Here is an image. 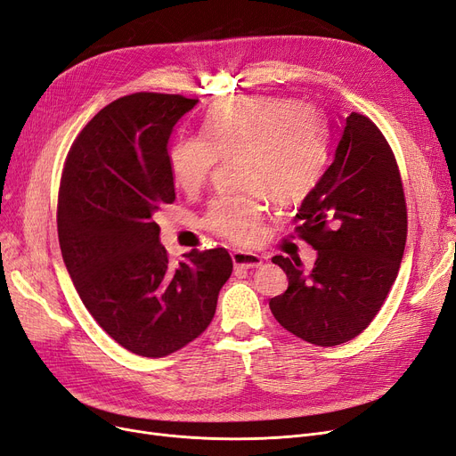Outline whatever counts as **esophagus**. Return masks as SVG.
<instances>
[{
  "instance_id": "34e87169",
  "label": "esophagus",
  "mask_w": 456,
  "mask_h": 456,
  "mask_svg": "<svg viewBox=\"0 0 456 456\" xmlns=\"http://www.w3.org/2000/svg\"><path fill=\"white\" fill-rule=\"evenodd\" d=\"M232 263L239 268H257L263 265V257L254 254V251H242V249H234L232 254Z\"/></svg>"
}]
</instances>
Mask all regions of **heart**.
I'll return each instance as SVG.
<instances>
[{
  "mask_svg": "<svg viewBox=\"0 0 456 456\" xmlns=\"http://www.w3.org/2000/svg\"><path fill=\"white\" fill-rule=\"evenodd\" d=\"M205 139L175 144L171 173L180 190L205 185L219 158H239L246 193L210 202L205 225L234 244H254L263 232L265 195L289 207L305 199L323 173L327 137L319 112L280 95H244L216 103L202 118Z\"/></svg>",
  "mask_w": 456,
  "mask_h": 456,
  "instance_id": "obj_1",
  "label": "heart"
}]
</instances>
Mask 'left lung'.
<instances>
[{
    "label": "left lung",
    "mask_w": 456,
    "mask_h": 456,
    "mask_svg": "<svg viewBox=\"0 0 456 456\" xmlns=\"http://www.w3.org/2000/svg\"><path fill=\"white\" fill-rule=\"evenodd\" d=\"M295 222L317 259L305 271L298 257H273L289 285L268 306L285 330L314 346L349 342L383 306L408 234L398 165L370 118L351 112L336 126L332 161Z\"/></svg>",
    "instance_id": "8db88e82"
}]
</instances>
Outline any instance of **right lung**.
<instances>
[{
  "label": "right lung",
  "instance_id": "obj_1",
  "mask_svg": "<svg viewBox=\"0 0 456 456\" xmlns=\"http://www.w3.org/2000/svg\"><path fill=\"white\" fill-rule=\"evenodd\" d=\"M195 105L146 92L112 101L80 131L60 182L67 273L99 327L141 357L171 355L205 332L232 273L225 248L168 263L154 222L176 199L168 139Z\"/></svg>",
  "mask_w": 456,
  "mask_h": 456
}]
</instances>
